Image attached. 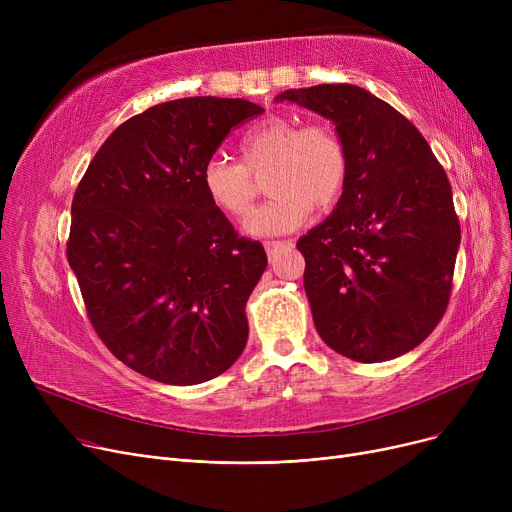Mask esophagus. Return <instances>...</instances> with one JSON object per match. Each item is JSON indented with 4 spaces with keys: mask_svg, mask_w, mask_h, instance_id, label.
Wrapping results in <instances>:
<instances>
[{
    "mask_svg": "<svg viewBox=\"0 0 512 512\" xmlns=\"http://www.w3.org/2000/svg\"><path fill=\"white\" fill-rule=\"evenodd\" d=\"M286 245H290V242H286V240H265L263 242V247H265V251H267V255H274L278 249H282V247H286Z\"/></svg>",
    "mask_w": 512,
    "mask_h": 512,
    "instance_id": "obj_1",
    "label": "esophagus"
}]
</instances>
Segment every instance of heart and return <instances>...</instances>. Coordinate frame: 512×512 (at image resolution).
<instances>
[{
  "instance_id": "obj_1",
  "label": "heart",
  "mask_w": 512,
  "mask_h": 512,
  "mask_svg": "<svg viewBox=\"0 0 512 512\" xmlns=\"http://www.w3.org/2000/svg\"><path fill=\"white\" fill-rule=\"evenodd\" d=\"M240 157H211L201 184L220 211L242 218L255 199L251 174L272 170L267 193L274 195L245 220L251 236H278L299 228L315 209H330L348 178V153L334 128L321 122L301 126L299 120L272 116L251 126L240 139Z\"/></svg>"
}]
</instances>
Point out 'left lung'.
<instances>
[{
  "label": "left lung",
  "mask_w": 512,
  "mask_h": 512,
  "mask_svg": "<svg viewBox=\"0 0 512 512\" xmlns=\"http://www.w3.org/2000/svg\"><path fill=\"white\" fill-rule=\"evenodd\" d=\"M276 101L330 120L348 153L334 211L297 242L317 334L359 363L413 351L446 311L461 245L444 168L405 116L357 85L288 89Z\"/></svg>",
  "instance_id": "left-lung-1"
}]
</instances>
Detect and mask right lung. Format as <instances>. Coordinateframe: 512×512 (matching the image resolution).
Listing matches in <instances>:
<instances>
[{"label": "right lung", "instance_id": "1", "mask_svg": "<svg viewBox=\"0 0 512 512\" xmlns=\"http://www.w3.org/2000/svg\"><path fill=\"white\" fill-rule=\"evenodd\" d=\"M263 107L184 97L120 124L72 199L68 263L103 344L172 386L218 378L245 351V305L267 267L201 184L226 134Z\"/></svg>", "mask_w": 512, "mask_h": 512}]
</instances>
